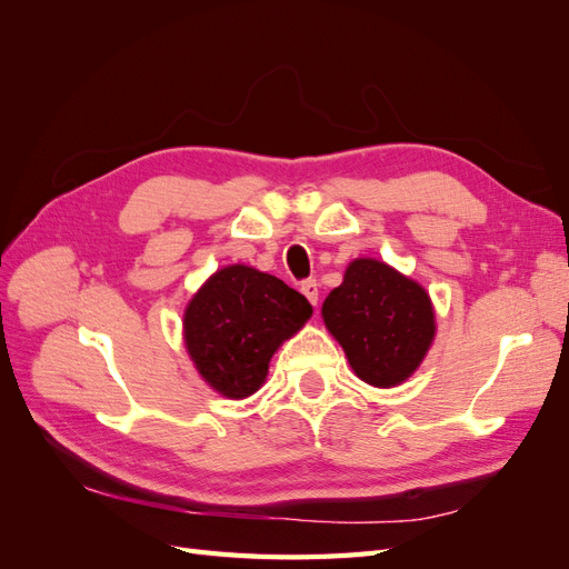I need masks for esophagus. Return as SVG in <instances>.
<instances>
[{
  "instance_id": "obj_1",
  "label": "esophagus",
  "mask_w": 569,
  "mask_h": 569,
  "mask_svg": "<svg viewBox=\"0 0 569 569\" xmlns=\"http://www.w3.org/2000/svg\"><path fill=\"white\" fill-rule=\"evenodd\" d=\"M301 291H303V297L311 301L313 306L318 303V282L316 280H306V282H301Z\"/></svg>"
}]
</instances>
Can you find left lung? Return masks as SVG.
<instances>
[{
  "label": "left lung",
  "instance_id": "1",
  "mask_svg": "<svg viewBox=\"0 0 569 569\" xmlns=\"http://www.w3.org/2000/svg\"><path fill=\"white\" fill-rule=\"evenodd\" d=\"M327 330L360 380L393 387L412 375L435 339L425 289L375 258H358L322 303Z\"/></svg>",
  "mask_w": 569,
  "mask_h": 569
}]
</instances>
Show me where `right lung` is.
I'll return each instance as SVG.
<instances>
[{
	"label": "right lung",
	"instance_id": "1",
	"mask_svg": "<svg viewBox=\"0 0 569 569\" xmlns=\"http://www.w3.org/2000/svg\"><path fill=\"white\" fill-rule=\"evenodd\" d=\"M311 313L306 297L272 274L222 268L187 306V351L216 391L244 399L263 385L280 343Z\"/></svg>",
	"mask_w": 569,
	"mask_h": 569
}]
</instances>
